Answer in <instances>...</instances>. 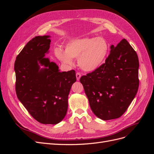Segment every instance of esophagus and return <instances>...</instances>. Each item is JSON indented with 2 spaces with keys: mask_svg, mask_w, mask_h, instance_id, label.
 <instances>
[{
  "mask_svg": "<svg viewBox=\"0 0 154 154\" xmlns=\"http://www.w3.org/2000/svg\"><path fill=\"white\" fill-rule=\"evenodd\" d=\"M76 80L78 81H79L81 78V74L80 72H77L76 74Z\"/></svg>",
  "mask_w": 154,
  "mask_h": 154,
  "instance_id": "1",
  "label": "esophagus"
}]
</instances>
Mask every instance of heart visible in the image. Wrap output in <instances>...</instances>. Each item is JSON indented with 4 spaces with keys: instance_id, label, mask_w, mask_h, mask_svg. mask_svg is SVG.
Here are the masks:
<instances>
[{
    "instance_id": "heart-1",
    "label": "heart",
    "mask_w": 154,
    "mask_h": 154,
    "mask_svg": "<svg viewBox=\"0 0 154 154\" xmlns=\"http://www.w3.org/2000/svg\"><path fill=\"white\" fill-rule=\"evenodd\" d=\"M109 45L101 37H84L71 40L61 49L55 50V55L60 62L72 66L76 59L78 66L87 72L100 68L107 57Z\"/></svg>"
}]
</instances>
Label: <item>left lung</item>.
Returning <instances> with one entry per match:
<instances>
[{
	"label": "left lung",
	"mask_w": 154,
	"mask_h": 154,
	"mask_svg": "<svg viewBox=\"0 0 154 154\" xmlns=\"http://www.w3.org/2000/svg\"><path fill=\"white\" fill-rule=\"evenodd\" d=\"M139 60L123 39L110 46L105 63L80 78L92 111L102 120L121 117L136 96L139 87Z\"/></svg>",
	"instance_id": "8db88e82"
}]
</instances>
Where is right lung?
Here are the masks:
<instances>
[{
    "label": "right lung",
    "mask_w": 154,
    "mask_h": 154,
    "mask_svg": "<svg viewBox=\"0 0 154 154\" xmlns=\"http://www.w3.org/2000/svg\"><path fill=\"white\" fill-rule=\"evenodd\" d=\"M49 38L35 36L17 57L15 90L32 118L42 124L56 125L66 115L68 96L76 77L74 70L61 72L57 64L45 57L49 53Z\"/></svg>",
    "instance_id": "1"
}]
</instances>
